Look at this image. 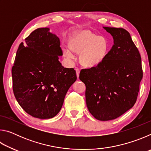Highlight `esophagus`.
Instances as JSON below:
<instances>
[{"mask_svg": "<svg viewBox=\"0 0 151 151\" xmlns=\"http://www.w3.org/2000/svg\"><path fill=\"white\" fill-rule=\"evenodd\" d=\"M76 76H77V78L79 77V74H80V70L78 68H76Z\"/></svg>", "mask_w": 151, "mask_h": 151, "instance_id": "34e87169", "label": "esophagus"}]
</instances>
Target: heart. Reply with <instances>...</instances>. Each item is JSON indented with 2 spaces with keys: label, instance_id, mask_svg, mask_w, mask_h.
Wrapping results in <instances>:
<instances>
[{
  "label": "heart",
  "instance_id": "obj_1",
  "mask_svg": "<svg viewBox=\"0 0 151 151\" xmlns=\"http://www.w3.org/2000/svg\"><path fill=\"white\" fill-rule=\"evenodd\" d=\"M69 47L73 52L79 54L81 64L88 68L95 67L103 62L110 49L108 39L99 36L90 30L78 32L71 38ZM64 55L70 59L74 58L71 51L64 48Z\"/></svg>",
  "mask_w": 151,
  "mask_h": 151
}]
</instances>
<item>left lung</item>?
Wrapping results in <instances>:
<instances>
[{"label": "left lung", "instance_id": "obj_1", "mask_svg": "<svg viewBox=\"0 0 151 151\" xmlns=\"http://www.w3.org/2000/svg\"><path fill=\"white\" fill-rule=\"evenodd\" d=\"M114 45L100 65L81 70L86 103L94 118L113 120L134 106L142 78L141 57L129 32L122 28L103 27Z\"/></svg>", "mask_w": 151, "mask_h": 151}]
</instances>
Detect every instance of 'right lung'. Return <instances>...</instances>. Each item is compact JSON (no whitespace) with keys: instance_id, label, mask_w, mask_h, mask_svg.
Masks as SVG:
<instances>
[{"instance_id":"obj_1","label":"right lung","mask_w":151,"mask_h":151,"mask_svg":"<svg viewBox=\"0 0 151 151\" xmlns=\"http://www.w3.org/2000/svg\"><path fill=\"white\" fill-rule=\"evenodd\" d=\"M21 42L12 68V89L20 106L40 119L59 112L68 88L76 81L73 68L58 60L63 55L60 39L48 28H39Z\"/></svg>"}]
</instances>
